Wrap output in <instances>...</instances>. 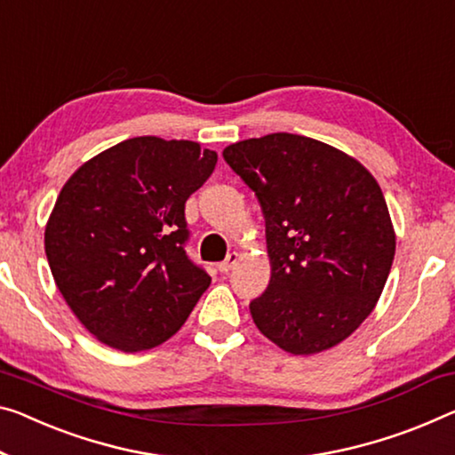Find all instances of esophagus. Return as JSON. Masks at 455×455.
I'll return each instance as SVG.
<instances>
[{"label":"esophagus","instance_id":"1","mask_svg":"<svg viewBox=\"0 0 455 455\" xmlns=\"http://www.w3.org/2000/svg\"><path fill=\"white\" fill-rule=\"evenodd\" d=\"M237 262H240V254H237V251H232V254H228L226 260L218 264V268H220V272H229Z\"/></svg>","mask_w":455,"mask_h":455}]
</instances>
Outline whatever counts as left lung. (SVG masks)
<instances>
[{
  "label": "left lung",
  "instance_id": "obj_1",
  "mask_svg": "<svg viewBox=\"0 0 455 455\" xmlns=\"http://www.w3.org/2000/svg\"><path fill=\"white\" fill-rule=\"evenodd\" d=\"M223 158L267 221L270 283L250 303L256 327L295 355L341 344L372 313L395 260L380 185L354 156L286 132L229 144Z\"/></svg>",
  "mask_w": 455,
  "mask_h": 455
}]
</instances>
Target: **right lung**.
<instances>
[{
  "label": "right lung",
  "mask_w": 455,
  "mask_h": 455,
  "mask_svg": "<svg viewBox=\"0 0 455 455\" xmlns=\"http://www.w3.org/2000/svg\"><path fill=\"white\" fill-rule=\"evenodd\" d=\"M218 152L191 140L130 138L60 188L44 250L60 295L101 344L160 346L180 330L212 276L188 260L185 204Z\"/></svg>",
  "instance_id": "add662e5"
}]
</instances>
